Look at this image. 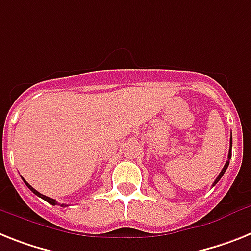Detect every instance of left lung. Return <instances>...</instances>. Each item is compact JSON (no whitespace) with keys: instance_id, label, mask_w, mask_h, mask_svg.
Here are the masks:
<instances>
[{"instance_id":"left-lung-1","label":"left lung","mask_w":251,"mask_h":251,"mask_svg":"<svg viewBox=\"0 0 251 251\" xmlns=\"http://www.w3.org/2000/svg\"><path fill=\"white\" fill-rule=\"evenodd\" d=\"M231 150H232V136H231V146H229V151H228V160L226 161L225 167H223V169H222V171H221V173H219V176H218V177H217V179H215V181H214V183H213V186H215V185H217V183H218L219 179H221V178H222V176L225 175L226 169L228 168L229 159H231V156H232V151H231Z\"/></svg>"}]
</instances>
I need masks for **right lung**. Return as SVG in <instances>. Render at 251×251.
<instances>
[{
	"label": "right lung",
	"mask_w": 251,
	"mask_h": 251,
	"mask_svg": "<svg viewBox=\"0 0 251 251\" xmlns=\"http://www.w3.org/2000/svg\"><path fill=\"white\" fill-rule=\"evenodd\" d=\"M24 183H25V185L28 186V188H29V190H30V191L33 192V194H36L37 196H39V198H42L43 200H46V201L50 202V204H51V205H56V204H57V201H56V200H53V199L49 198V196L42 195V194H39V192L37 191V190H34V188H33L30 185H29V183L26 181H24ZM60 206H68V205H66V204H60Z\"/></svg>",
	"instance_id": "obj_1"
}]
</instances>
